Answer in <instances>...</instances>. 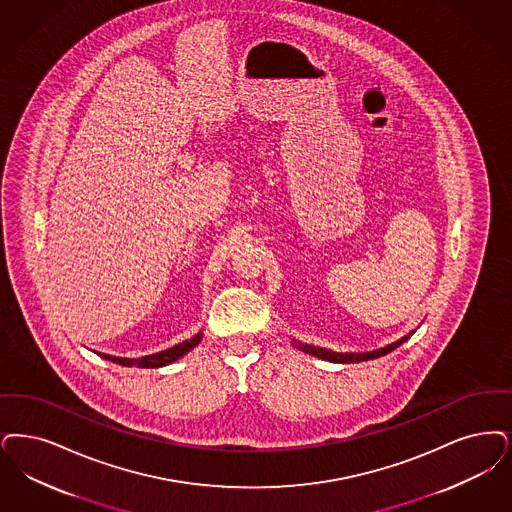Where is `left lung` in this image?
Instances as JSON below:
<instances>
[{"instance_id":"left-lung-1","label":"left lung","mask_w":512,"mask_h":512,"mask_svg":"<svg viewBox=\"0 0 512 512\" xmlns=\"http://www.w3.org/2000/svg\"><path fill=\"white\" fill-rule=\"evenodd\" d=\"M415 333V329H411L408 335L400 337L398 341L385 345V347L375 348V350H369V352H335V350H329V348L314 347V345H307V343H299V341H291L295 347L303 352H307L310 356H316V358H322L326 362H333V364H356V362H368L373 358H381L385 354L392 352L394 348L400 347L402 343H406L409 337Z\"/></svg>"}]
</instances>
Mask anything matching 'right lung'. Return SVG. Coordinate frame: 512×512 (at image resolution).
Masks as SVG:
<instances>
[{
	"label": "right lung",
	"instance_id": "right-lung-1",
	"mask_svg": "<svg viewBox=\"0 0 512 512\" xmlns=\"http://www.w3.org/2000/svg\"><path fill=\"white\" fill-rule=\"evenodd\" d=\"M204 333H196L194 337H190L188 341H183L175 347L165 348L162 352H156V354H148V356H141V358H120V356H110V354H104V352H97L104 360H110L114 364H120V366H137V368H164L167 364H173L175 360L183 358L186 352H190L196 345H200Z\"/></svg>",
	"mask_w": 512,
	"mask_h": 512
}]
</instances>
